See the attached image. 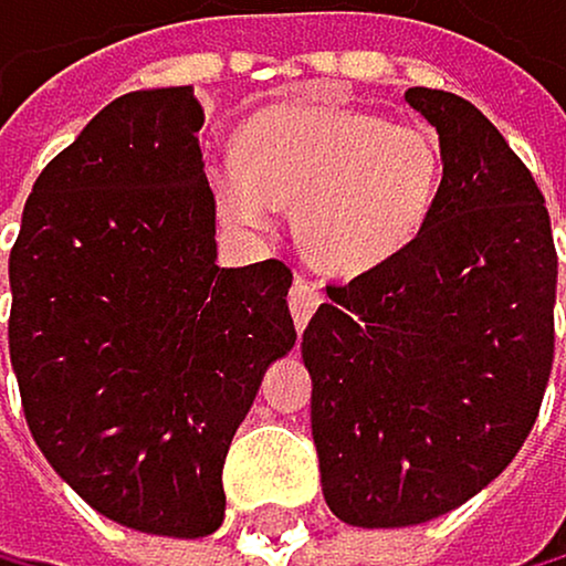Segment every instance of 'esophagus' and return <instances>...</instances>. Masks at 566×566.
<instances>
[{
	"mask_svg": "<svg viewBox=\"0 0 566 566\" xmlns=\"http://www.w3.org/2000/svg\"><path fill=\"white\" fill-rule=\"evenodd\" d=\"M322 304V290L315 283H307V280H294V286H290V315H294L297 322V329L307 326V318H312V312Z\"/></svg>",
	"mask_w": 566,
	"mask_h": 566,
	"instance_id": "34e87169",
	"label": "esophagus"
}]
</instances>
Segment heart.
<instances>
[{
    "label": "heart",
    "instance_id": "b5f03b06",
    "mask_svg": "<svg viewBox=\"0 0 566 566\" xmlns=\"http://www.w3.org/2000/svg\"><path fill=\"white\" fill-rule=\"evenodd\" d=\"M222 219L262 230L294 209L304 254L333 276H361L426 233L447 184V148L429 123L322 102H280L240 130L209 172Z\"/></svg>",
    "mask_w": 566,
    "mask_h": 566
}]
</instances>
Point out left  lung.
I'll return each mask as SVG.
<instances>
[{"mask_svg":"<svg viewBox=\"0 0 566 566\" xmlns=\"http://www.w3.org/2000/svg\"><path fill=\"white\" fill-rule=\"evenodd\" d=\"M443 137L436 216L400 259L326 286L301 339L322 496L354 528L468 503L514 461L553 368L543 190L461 95L407 87Z\"/></svg>","mask_w":566,"mask_h":566,"instance_id":"8db88e82","label":"left lung"}]
</instances>
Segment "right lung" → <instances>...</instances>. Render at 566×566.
Instances as JSON below:
<instances>
[{
  "mask_svg": "<svg viewBox=\"0 0 566 566\" xmlns=\"http://www.w3.org/2000/svg\"><path fill=\"white\" fill-rule=\"evenodd\" d=\"M195 87L130 91L41 169L10 251V361L34 443L116 525H222V461L294 350L276 259L216 265Z\"/></svg>",
  "mask_w": 566,
  "mask_h": 566,
  "instance_id": "obj_1",
  "label": "right lung"
}]
</instances>
